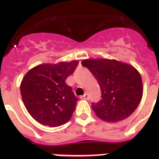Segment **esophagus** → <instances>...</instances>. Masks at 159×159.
<instances>
[{
  "label": "esophagus",
  "instance_id": "esophagus-1",
  "mask_svg": "<svg viewBox=\"0 0 159 159\" xmlns=\"http://www.w3.org/2000/svg\"><path fill=\"white\" fill-rule=\"evenodd\" d=\"M81 99H83V100H89V96L88 93H84L83 96H81Z\"/></svg>",
  "mask_w": 159,
  "mask_h": 159
}]
</instances>
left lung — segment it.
<instances>
[{"instance_id":"1","label":"left lung","mask_w":159,"mask_h":159,"mask_svg":"<svg viewBox=\"0 0 159 159\" xmlns=\"http://www.w3.org/2000/svg\"><path fill=\"white\" fill-rule=\"evenodd\" d=\"M82 65L100 84L102 99L93 104L96 116L108 123L126 119L135 111L143 95L140 72L129 64L108 59H87Z\"/></svg>"}]
</instances>
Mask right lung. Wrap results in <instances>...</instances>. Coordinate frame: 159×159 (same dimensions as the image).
<instances>
[{"label": "right lung", "instance_id": "obj_1", "mask_svg": "<svg viewBox=\"0 0 159 159\" xmlns=\"http://www.w3.org/2000/svg\"><path fill=\"white\" fill-rule=\"evenodd\" d=\"M78 60L41 64L26 73L20 83L23 102L30 115L46 126L66 123L76 108L77 98L66 83Z\"/></svg>", "mask_w": 159, "mask_h": 159}]
</instances>
